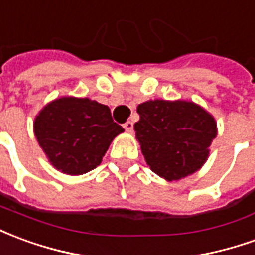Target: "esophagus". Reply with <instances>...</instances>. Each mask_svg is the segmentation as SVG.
Segmentation results:
<instances>
[{
  "mask_svg": "<svg viewBox=\"0 0 255 255\" xmlns=\"http://www.w3.org/2000/svg\"><path fill=\"white\" fill-rule=\"evenodd\" d=\"M124 128L126 129V131H133V122H131V121H128V122L124 125Z\"/></svg>",
  "mask_w": 255,
  "mask_h": 255,
  "instance_id": "1",
  "label": "esophagus"
}]
</instances>
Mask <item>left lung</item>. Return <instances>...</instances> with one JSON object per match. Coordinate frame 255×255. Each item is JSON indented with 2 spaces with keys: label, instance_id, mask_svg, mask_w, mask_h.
Returning <instances> with one entry per match:
<instances>
[{
  "label": "left lung",
  "instance_id": "left-lung-1",
  "mask_svg": "<svg viewBox=\"0 0 255 255\" xmlns=\"http://www.w3.org/2000/svg\"><path fill=\"white\" fill-rule=\"evenodd\" d=\"M136 138L153 173L177 181L198 171L217 136V124L206 110L185 100H149L137 107Z\"/></svg>",
  "mask_w": 255,
  "mask_h": 255
}]
</instances>
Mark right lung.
<instances>
[{
  "mask_svg": "<svg viewBox=\"0 0 255 255\" xmlns=\"http://www.w3.org/2000/svg\"><path fill=\"white\" fill-rule=\"evenodd\" d=\"M124 128L107 106L79 97L46 104L34 121V134L55 169L79 176L102 163L110 144Z\"/></svg>",
  "mask_w": 255,
  "mask_h": 255,
  "instance_id": "1",
  "label": "right lung"
}]
</instances>
